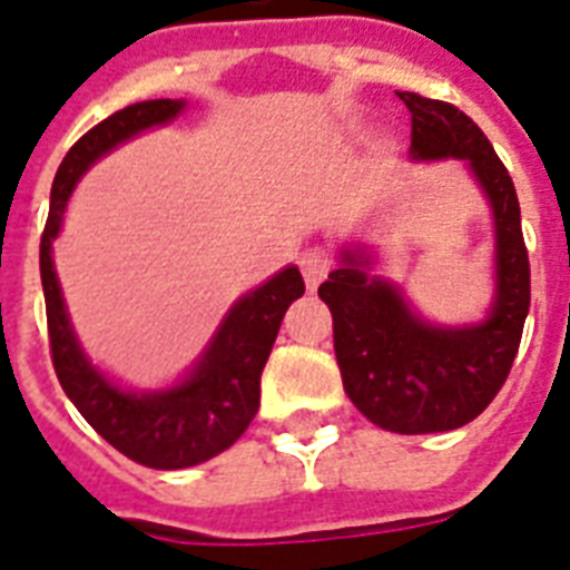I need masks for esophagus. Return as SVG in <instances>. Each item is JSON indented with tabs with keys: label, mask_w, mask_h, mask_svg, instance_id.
I'll return each mask as SVG.
<instances>
[{
	"label": "esophagus",
	"mask_w": 570,
	"mask_h": 570,
	"mask_svg": "<svg viewBox=\"0 0 570 570\" xmlns=\"http://www.w3.org/2000/svg\"><path fill=\"white\" fill-rule=\"evenodd\" d=\"M298 266H302V275L304 281H307V286L311 289H316L320 286V281L331 272V266H334V259H331V254L325 248H307L302 254V259H298Z\"/></svg>",
	"instance_id": "34e87169"
}]
</instances>
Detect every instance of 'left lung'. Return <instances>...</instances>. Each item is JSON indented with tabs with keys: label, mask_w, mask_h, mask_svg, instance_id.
Returning <instances> with one entry per match:
<instances>
[{
	"label": "left lung",
	"mask_w": 570,
	"mask_h": 570,
	"mask_svg": "<svg viewBox=\"0 0 570 570\" xmlns=\"http://www.w3.org/2000/svg\"><path fill=\"white\" fill-rule=\"evenodd\" d=\"M411 111L414 163L461 159L494 218V298L479 322L438 325L402 286L373 275L375 250L340 245V266L320 286L334 316V352L348 399L396 434L450 432L476 420L500 393L530 313V257L514 183L485 132L450 102L399 91Z\"/></svg>",
	"instance_id": "1"
}]
</instances>
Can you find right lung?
Segmentation results:
<instances>
[{"instance_id": "obj_1", "label": "right lung", "mask_w": 570, "mask_h": 570, "mask_svg": "<svg viewBox=\"0 0 570 570\" xmlns=\"http://www.w3.org/2000/svg\"><path fill=\"white\" fill-rule=\"evenodd\" d=\"M183 109L186 100L132 102L85 132L58 165L49 218L40 236V284L58 381L100 438L127 459L154 470L195 468L239 441L257 414L259 375L272 355L286 307L304 295L298 266L281 268L257 289L239 295L189 373L168 387H120L85 355L52 263V242L61 233L67 200L94 163L127 145L129 138L171 124Z\"/></svg>"}]
</instances>
